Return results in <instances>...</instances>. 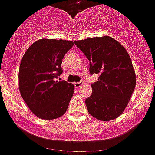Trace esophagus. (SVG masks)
<instances>
[{
	"label": "esophagus",
	"instance_id": "1",
	"mask_svg": "<svg viewBox=\"0 0 155 155\" xmlns=\"http://www.w3.org/2000/svg\"><path fill=\"white\" fill-rule=\"evenodd\" d=\"M84 84V82L83 81H80V82H76V83H75V87H80V86H81L82 84Z\"/></svg>",
	"mask_w": 155,
	"mask_h": 155
}]
</instances>
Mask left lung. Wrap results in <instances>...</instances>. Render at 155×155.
Masks as SVG:
<instances>
[{
  "label": "left lung",
  "instance_id": "left-lung-1",
  "mask_svg": "<svg viewBox=\"0 0 155 155\" xmlns=\"http://www.w3.org/2000/svg\"><path fill=\"white\" fill-rule=\"evenodd\" d=\"M74 43L90 61V73L99 75L91 84L92 94L85 100L89 114L100 121L116 119L127 106L136 84L129 54L108 36Z\"/></svg>",
  "mask_w": 155,
  "mask_h": 155
}]
</instances>
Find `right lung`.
I'll return each mask as SVG.
<instances>
[{"label":"right lung","instance_id":"right-lung-1","mask_svg":"<svg viewBox=\"0 0 155 155\" xmlns=\"http://www.w3.org/2000/svg\"><path fill=\"white\" fill-rule=\"evenodd\" d=\"M74 43L64 40L41 39L24 54L19 68V90L25 104L36 116L51 120L66 112L74 85L58 81L61 64Z\"/></svg>","mask_w":155,"mask_h":155}]
</instances>
